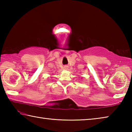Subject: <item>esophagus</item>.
<instances>
[{
  "label": "esophagus",
  "mask_w": 132,
  "mask_h": 132,
  "mask_svg": "<svg viewBox=\"0 0 132 132\" xmlns=\"http://www.w3.org/2000/svg\"><path fill=\"white\" fill-rule=\"evenodd\" d=\"M68 66H64V69H68Z\"/></svg>",
  "instance_id": "obj_1"
}]
</instances>
